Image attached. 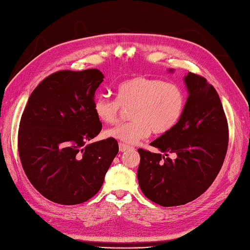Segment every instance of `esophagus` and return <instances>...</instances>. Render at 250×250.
<instances>
[{
	"label": "esophagus",
	"mask_w": 250,
	"mask_h": 250,
	"mask_svg": "<svg viewBox=\"0 0 250 250\" xmlns=\"http://www.w3.org/2000/svg\"><path fill=\"white\" fill-rule=\"evenodd\" d=\"M118 148H120V151L121 152H124V151H126V150H129L130 148L132 147H129V146H127V145H125V144H120V145H118Z\"/></svg>",
	"instance_id": "1"
}]
</instances>
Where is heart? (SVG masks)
I'll use <instances>...</instances> for the list:
<instances>
[{"instance_id":"heart-1","label":"heart","mask_w":250,"mask_h":250,"mask_svg":"<svg viewBox=\"0 0 250 250\" xmlns=\"http://www.w3.org/2000/svg\"><path fill=\"white\" fill-rule=\"evenodd\" d=\"M116 100L98 96L93 112L105 124L117 121L122 107H129L132 122L122 123L105 132V136L126 144H136L152 132L165 134L178 124L186 107V93L173 82L160 79L133 77L116 86Z\"/></svg>"}]
</instances>
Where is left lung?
<instances>
[{"instance_id":"left-lung-1","label":"left lung","mask_w":250,"mask_h":250,"mask_svg":"<svg viewBox=\"0 0 250 250\" xmlns=\"http://www.w3.org/2000/svg\"><path fill=\"white\" fill-rule=\"evenodd\" d=\"M185 83L188 98L180 121L150 143L161 154L138 149L139 187L163 207H178L203 194L220 172L229 145L227 121L215 89L191 72ZM168 152L176 159L167 157Z\"/></svg>"}]
</instances>
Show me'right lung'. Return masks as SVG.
I'll use <instances>...</instances> for the list:
<instances>
[{"label": "right lung", "mask_w": 250, "mask_h": 250, "mask_svg": "<svg viewBox=\"0 0 250 250\" xmlns=\"http://www.w3.org/2000/svg\"><path fill=\"white\" fill-rule=\"evenodd\" d=\"M103 79L99 69L52 73L33 91L21 115V166L35 189L55 203L94 196L118 152L114 138L87 144L102 129L93 102Z\"/></svg>", "instance_id": "add662e5"}]
</instances>
